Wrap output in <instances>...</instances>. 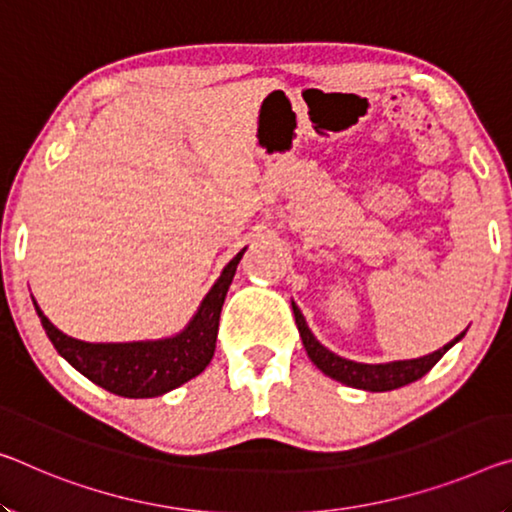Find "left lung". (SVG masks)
Segmentation results:
<instances>
[{"instance_id":"1","label":"left lung","mask_w":512,"mask_h":512,"mask_svg":"<svg viewBox=\"0 0 512 512\" xmlns=\"http://www.w3.org/2000/svg\"><path fill=\"white\" fill-rule=\"evenodd\" d=\"M294 316H296V326L300 332V339H303V346L310 360L319 367L326 376L339 380L348 387H358V389H367V392H389V389H399L403 385H410L419 380L421 376H426L437 362H440L442 355L449 351V348L460 342L465 332L442 346L440 351H435L431 355H424V358L417 360H399V362H387V364H362V362H353L346 358H339L332 351H328L326 346L316 342V337L312 335V330L307 328L305 316L300 314L298 307L294 305Z\"/></svg>"}]
</instances>
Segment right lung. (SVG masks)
<instances>
[{"mask_svg": "<svg viewBox=\"0 0 512 512\" xmlns=\"http://www.w3.org/2000/svg\"><path fill=\"white\" fill-rule=\"evenodd\" d=\"M241 257L243 250L225 266L189 326L180 335L159 339V342H79L54 328L50 319L40 312V307L34 305L50 342L79 373L111 394L127 396V399H152L196 378L212 362L221 307Z\"/></svg>", "mask_w": 512, "mask_h": 512, "instance_id": "obj_1", "label": "right lung"}]
</instances>
